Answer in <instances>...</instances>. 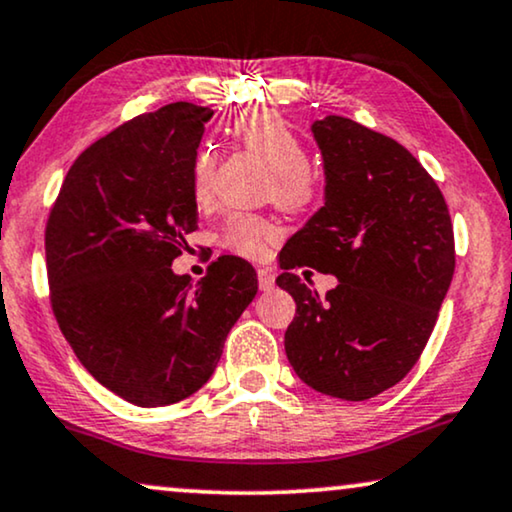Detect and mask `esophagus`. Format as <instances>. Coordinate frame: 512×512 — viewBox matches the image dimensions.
<instances>
[{
    "label": "esophagus",
    "mask_w": 512,
    "mask_h": 512,
    "mask_svg": "<svg viewBox=\"0 0 512 512\" xmlns=\"http://www.w3.org/2000/svg\"><path fill=\"white\" fill-rule=\"evenodd\" d=\"M257 283H260V290H271V288H274V283H276L274 271H271L269 267L257 269Z\"/></svg>",
    "instance_id": "esophagus-1"
}]
</instances>
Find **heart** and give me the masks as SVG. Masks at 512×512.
Segmentation results:
<instances>
[{"instance_id":"heart-1","label":"heart","mask_w":512,"mask_h":512,"mask_svg":"<svg viewBox=\"0 0 512 512\" xmlns=\"http://www.w3.org/2000/svg\"><path fill=\"white\" fill-rule=\"evenodd\" d=\"M231 133L245 152L269 166L267 194L285 210H304L318 194V177L306 163L304 142L297 133L271 109H248L238 114L231 124ZM215 149L201 147L192 166V194L196 203H208L213 192ZM276 236V227L269 220L248 213L231 215L222 229V245L236 255H264L267 241Z\"/></svg>"}]
</instances>
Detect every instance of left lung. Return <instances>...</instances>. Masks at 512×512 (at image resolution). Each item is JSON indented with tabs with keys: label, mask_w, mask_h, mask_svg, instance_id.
<instances>
[{
	"label": "left lung",
	"mask_w": 512,
	"mask_h": 512,
	"mask_svg": "<svg viewBox=\"0 0 512 512\" xmlns=\"http://www.w3.org/2000/svg\"><path fill=\"white\" fill-rule=\"evenodd\" d=\"M311 133L325 203L278 255L276 283L297 304L285 353L313 391L358 403L419 360L454 276V231L445 196L403 145L335 114ZM297 266L332 273L338 288L318 298Z\"/></svg>",
	"instance_id": "8db88e82"
}]
</instances>
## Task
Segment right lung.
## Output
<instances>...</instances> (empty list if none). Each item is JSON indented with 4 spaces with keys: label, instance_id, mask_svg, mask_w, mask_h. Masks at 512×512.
<instances>
[{
    "label": "right lung",
    "instance_id": "right-lung-1",
    "mask_svg": "<svg viewBox=\"0 0 512 512\" xmlns=\"http://www.w3.org/2000/svg\"><path fill=\"white\" fill-rule=\"evenodd\" d=\"M213 109L173 102L93 142L46 224L51 304L79 363L138 407L180 403L210 379L257 295L241 257L175 274L196 231L192 166Z\"/></svg>",
    "mask_w": 512,
    "mask_h": 512
}]
</instances>
